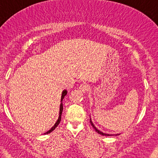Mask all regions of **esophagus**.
Segmentation results:
<instances>
[{
	"mask_svg": "<svg viewBox=\"0 0 158 158\" xmlns=\"http://www.w3.org/2000/svg\"><path fill=\"white\" fill-rule=\"evenodd\" d=\"M88 88H89V86H88V85L85 84V83H82V84H81L79 87V89L80 90L81 92H83V93H85L87 90H88Z\"/></svg>",
	"mask_w": 158,
	"mask_h": 158,
	"instance_id": "esophagus-1",
	"label": "esophagus"
}]
</instances>
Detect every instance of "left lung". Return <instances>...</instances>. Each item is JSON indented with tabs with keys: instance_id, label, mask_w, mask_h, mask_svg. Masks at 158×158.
<instances>
[{
	"instance_id": "left-lung-1",
	"label": "left lung",
	"mask_w": 158,
	"mask_h": 158,
	"mask_svg": "<svg viewBox=\"0 0 158 158\" xmlns=\"http://www.w3.org/2000/svg\"><path fill=\"white\" fill-rule=\"evenodd\" d=\"M90 124H91V126H93V128L96 130V131H97L98 134H99V135H103V136H114V135H120V134H117V135H110V134H108V133H106V132L101 131L100 129H99V128H97V127L95 126V125H94L93 121L91 120L90 116Z\"/></svg>"
}]
</instances>
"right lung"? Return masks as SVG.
Instances as JSON below:
<instances>
[{
  "mask_svg": "<svg viewBox=\"0 0 158 158\" xmlns=\"http://www.w3.org/2000/svg\"><path fill=\"white\" fill-rule=\"evenodd\" d=\"M67 94H68V91H67V90H64L62 91V93H61V104H60V108H59V118H58L57 121H56L55 124H54V126L52 127L51 128H50L49 131H48L46 132V133H44V135H46V134H50V132H52L53 131L54 129L56 128V127L58 126V125L59 124V123H60L61 119V114H62V110H63V104H62V100L63 99H64V97L65 96L67 95Z\"/></svg>",
  "mask_w": 158,
  "mask_h": 158,
  "instance_id": "1",
  "label": "right lung"
}]
</instances>
